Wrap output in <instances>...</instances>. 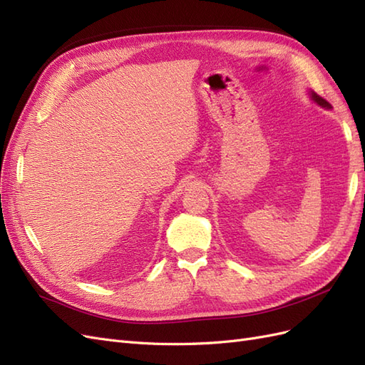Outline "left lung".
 Segmentation results:
<instances>
[{
	"instance_id": "8db88e82",
	"label": "left lung",
	"mask_w": 365,
	"mask_h": 365,
	"mask_svg": "<svg viewBox=\"0 0 365 365\" xmlns=\"http://www.w3.org/2000/svg\"><path fill=\"white\" fill-rule=\"evenodd\" d=\"M312 98H314V101H315L318 105H322V106H324V108H330V106H332V105H330V103L326 101V98H323L322 96H318L317 93H312Z\"/></svg>"
}]
</instances>
